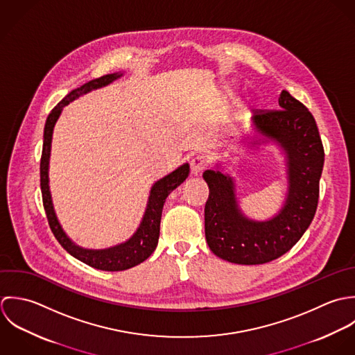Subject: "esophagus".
I'll use <instances>...</instances> for the list:
<instances>
[{
    "label": "esophagus",
    "mask_w": 355,
    "mask_h": 355,
    "mask_svg": "<svg viewBox=\"0 0 355 355\" xmlns=\"http://www.w3.org/2000/svg\"><path fill=\"white\" fill-rule=\"evenodd\" d=\"M209 164V160L205 155H198L191 160V170L193 174H199L202 173Z\"/></svg>",
    "instance_id": "34e87169"
}]
</instances>
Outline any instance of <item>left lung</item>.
Segmentation results:
<instances>
[{
	"instance_id": "obj_1",
	"label": "left lung",
	"mask_w": 355,
	"mask_h": 355,
	"mask_svg": "<svg viewBox=\"0 0 355 355\" xmlns=\"http://www.w3.org/2000/svg\"><path fill=\"white\" fill-rule=\"evenodd\" d=\"M282 110H257L255 129L286 152L288 195L273 219L257 222L239 210L233 181L218 170L203 178L210 195L205 207L206 240L216 257L239 265H262L289 251L310 226L318 206L324 146L311 112L286 90Z\"/></svg>"
}]
</instances>
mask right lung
I'll list each match as a JSON object with an SVG mask.
<instances>
[{
  "label": "right lung",
  "instance_id": "right-lung-1",
  "mask_svg": "<svg viewBox=\"0 0 355 355\" xmlns=\"http://www.w3.org/2000/svg\"><path fill=\"white\" fill-rule=\"evenodd\" d=\"M122 73H107L100 78H96L80 87L72 90L70 94H67L49 114L45 129H44V146H42V155H41V164H40V175H41V192H42V203L46 213V218L51 226L52 233L55 234L56 240L62 244V247L71 254L73 258L78 261L105 272H121L130 269L139 263L144 262L156 248L157 240H159V232H160V218L163 205L167 199V196L171 193L173 189H175L180 184H182L188 174H189V166L188 163L178 167L171 174L166 175L164 178L155 182V185L150 189L148 206L144 214L142 222L137 232L133 234L132 239H129L126 243L119 244L116 247L108 248V250H85L78 245H75L71 240L66 236L63 232L56 214L52 206L51 192H49V178H48V168H49V156H51V142H52V133L55 123L63 110L64 105L70 104L72 100L78 98L79 96L105 86L119 78Z\"/></svg>",
  "mask_w": 355,
  "mask_h": 355
}]
</instances>
